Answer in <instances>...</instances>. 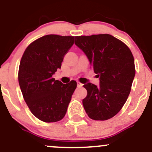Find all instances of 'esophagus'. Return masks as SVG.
<instances>
[{
    "instance_id": "1",
    "label": "esophagus",
    "mask_w": 152,
    "mask_h": 152,
    "mask_svg": "<svg viewBox=\"0 0 152 152\" xmlns=\"http://www.w3.org/2000/svg\"><path fill=\"white\" fill-rule=\"evenodd\" d=\"M83 84H82V83H79V82H77V88H81L82 86H83Z\"/></svg>"
}]
</instances>
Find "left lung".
I'll return each mask as SVG.
<instances>
[{
    "instance_id": "8db88e82",
    "label": "left lung",
    "mask_w": 152,
    "mask_h": 152,
    "mask_svg": "<svg viewBox=\"0 0 152 152\" xmlns=\"http://www.w3.org/2000/svg\"><path fill=\"white\" fill-rule=\"evenodd\" d=\"M75 44L84 52L100 80L98 86L88 83L83 100L91 119L105 121L121 110L130 93L135 77L133 54L124 42L110 34L80 36Z\"/></svg>"
}]
</instances>
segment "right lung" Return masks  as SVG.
I'll use <instances>...</instances> for the list:
<instances>
[{
  "mask_svg": "<svg viewBox=\"0 0 152 152\" xmlns=\"http://www.w3.org/2000/svg\"><path fill=\"white\" fill-rule=\"evenodd\" d=\"M73 44L74 37L46 35L32 42L22 56L20 88L31 112L44 122L62 120L77 88L76 81L63 84L52 77Z\"/></svg>",
  "mask_w": 152,
  "mask_h": 152,
  "instance_id": "obj_1",
  "label": "right lung"
}]
</instances>
